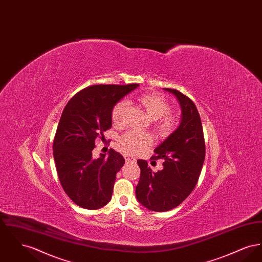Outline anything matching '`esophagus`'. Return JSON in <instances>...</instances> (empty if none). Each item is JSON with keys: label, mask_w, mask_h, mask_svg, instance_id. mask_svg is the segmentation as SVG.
<instances>
[{"label": "esophagus", "mask_w": 262, "mask_h": 262, "mask_svg": "<svg viewBox=\"0 0 262 262\" xmlns=\"http://www.w3.org/2000/svg\"><path fill=\"white\" fill-rule=\"evenodd\" d=\"M125 160L126 162H136L137 160L133 157V156H130V155H128V154H125Z\"/></svg>", "instance_id": "obj_1"}]
</instances>
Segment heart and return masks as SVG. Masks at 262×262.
Wrapping results in <instances>:
<instances>
[{
	"mask_svg": "<svg viewBox=\"0 0 262 262\" xmlns=\"http://www.w3.org/2000/svg\"><path fill=\"white\" fill-rule=\"evenodd\" d=\"M139 104L144 108L152 120H157L155 128L161 137L170 136L176 128V119L170 113L172 111L171 104L161 95L152 93L143 94L138 97ZM126 103L125 101L118 102L111 111L113 125L116 126L124 123ZM152 143V137L146 133L130 130L120 138V144L125 152L129 154H138L146 149Z\"/></svg>",
	"mask_w": 262,
	"mask_h": 262,
	"instance_id": "b5f03b06",
	"label": "heart"
}]
</instances>
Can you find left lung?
<instances>
[{
	"mask_svg": "<svg viewBox=\"0 0 262 262\" xmlns=\"http://www.w3.org/2000/svg\"><path fill=\"white\" fill-rule=\"evenodd\" d=\"M173 93L182 108L181 123L154 152L151 159L163 160V169L154 173L145 160H137L140 178L137 199L152 211L171 210L180 205L196 186L205 158V142L195 104L182 92Z\"/></svg>",
	"mask_w": 262,
	"mask_h": 262,
	"instance_id": "8db88e82",
	"label": "left lung"
}]
</instances>
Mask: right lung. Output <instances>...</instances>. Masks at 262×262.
I'll list each match as a JSON object with an SVG mask.
<instances>
[{"mask_svg": "<svg viewBox=\"0 0 262 262\" xmlns=\"http://www.w3.org/2000/svg\"><path fill=\"white\" fill-rule=\"evenodd\" d=\"M138 86L92 85L76 93L62 111L53 142L54 160L64 192L82 208L99 209L111 200L125 159L112 148L94 159L92 150L95 139L105 138L103 133L112 126L113 107Z\"/></svg>", "mask_w": 262, "mask_h": 262, "instance_id": "right-lung-1", "label": "right lung"}]
</instances>
